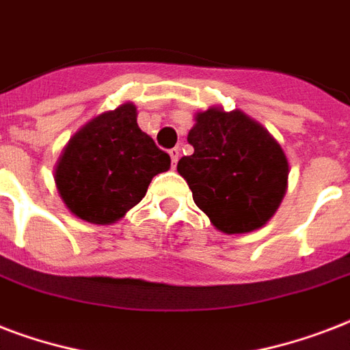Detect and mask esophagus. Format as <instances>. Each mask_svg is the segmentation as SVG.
<instances>
[{
	"label": "esophagus",
	"mask_w": 350,
	"mask_h": 350,
	"mask_svg": "<svg viewBox=\"0 0 350 350\" xmlns=\"http://www.w3.org/2000/svg\"><path fill=\"white\" fill-rule=\"evenodd\" d=\"M169 154H170V161H172V167H176L178 159H180V150H178V148H170Z\"/></svg>",
	"instance_id": "obj_1"
}]
</instances>
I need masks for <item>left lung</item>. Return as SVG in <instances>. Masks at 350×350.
Segmentation results:
<instances>
[{"label": "left lung", "instance_id": "left-lung-1", "mask_svg": "<svg viewBox=\"0 0 350 350\" xmlns=\"http://www.w3.org/2000/svg\"><path fill=\"white\" fill-rule=\"evenodd\" d=\"M194 147L178 161L198 207L221 232L263 227L287 191L288 163L269 132L243 112L208 109L189 132Z\"/></svg>", "mask_w": 350, "mask_h": 350}]
</instances>
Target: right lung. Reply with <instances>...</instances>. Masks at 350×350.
Segmentation results:
<instances>
[{
	"mask_svg": "<svg viewBox=\"0 0 350 350\" xmlns=\"http://www.w3.org/2000/svg\"><path fill=\"white\" fill-rule=\"evenodd\" d=\"M132 103L105 112L68 142L57 161L56 185L68 211L90 224H114L142 202L170 156L137 126Z\"/></svg>",
	"mask_w": 350,
	"mask_h": 350,
	"instance_id": "1",
	"label": "right lung"
}]
</instances>
